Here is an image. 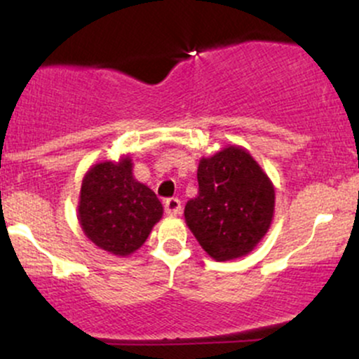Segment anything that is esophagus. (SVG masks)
<instances>
[{
	"label": "esophagus",
	"mask_w": 359,
	"mask_h": 359,
	"mask_svg": "<svg viewBox=\"0 0 359 359\" xmlns=\"http://www.w3.org/2000/svg\"><path fill=\"white\" fill-rule=\"evenodd\" d=\"M163 208H165V212L168 216H177V214H180V211H182V204H180V201L177 199V197L167 199L165 203H163Z\"/></svg>",
	"instance_id": "1"
}]
</instances>
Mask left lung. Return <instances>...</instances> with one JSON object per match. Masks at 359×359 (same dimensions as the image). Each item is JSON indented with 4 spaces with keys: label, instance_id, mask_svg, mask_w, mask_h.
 I'll list each match as a JSON object with an SVG mask.
<instances>
[{
    "label": "left lung",
    "instance_id": "1",
    "mask_svg": "<svg viewBox=\"0 0 359 359\" xmlns=\"http://www.w3.org/2000/svg\"><path fill=\"white\" fill-rule=\"evenodd\" d=\"M199 194L185 204V222L216 262L248 255L269 231L275 189L245 148L228 147L197 168Z\"/></svg>",
    "mask_w": 359,
    "mask_h": 359
}]
</instances>
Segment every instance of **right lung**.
I'll return each mask as SVG.
<instances>
[{
  "label": "right lung",
  "mask_w": 359,
  "mask_h": 359,
  "mask_svg": "<svg viewBox=\"0 0 359 359\" xmlns=\"http://www.w3.org/2000/svg\"><path fill=\"white\" fill-rule=\"evenodd\" d=\"M163 214L155 192L133 177L130 156L101 162L89 168L81 185L82 231L101 250L128 257L147 241Z\"/></svg>",
  "instance_id": "1"
}]
</instances>
